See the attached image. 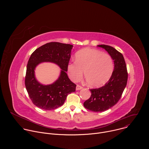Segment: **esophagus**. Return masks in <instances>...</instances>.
<instances>
[{
    "mask_svg": "<svg viewBox=\"0 0 149 149\" xmlns=\"http://www.w3.org/2000/svg\"><path fill=\"white\" fill-rule=\"evenodd\" d=\"M82 88H83V87L82 86H79V85H77V87H76V90H77V91L78 90H81Z\"/></svg>",
    "mask_w": 149,
    "mask_h": 149,
    "instance_id": "esophagus-1",
    "label": "esophagus"
}]
</instances>
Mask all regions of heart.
<instances>
[{
  "label": "heart",
  "mask_w": 149,
  "mask_h": 149,
  "mask_svg": "<svg viewBox=\"0 0 149 149\" xmlns=\"http://www.w3.org/2000/svg\"><path fill=\"white\" fill-rule=\"evenodd\" d=\"M76 61L68 63L67 71L74 82L79 81L84 74L92 87H100L111 78L114 63L111 56L106 53L91 48H85L75 54Z\"/></svg>",
  "instance_id": "1"
}]
</instances>
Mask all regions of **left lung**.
Segmentation results:
<instances>
[{"label":"left lung","mask_w":149,"mask_h":149,"mask_svg":"<svg viewBox=\"0 0 149 149\" xmlns=\"http://www.w3.org/2000/svg\"><path fill=\"white\" fill-rule=\"evenodd\" d=\"M97 46L104 48L111 56L114 69L111 78L104 86L90 89L91 95L84 102V106L90 111L102 112L111 108L119 101L126 87L128 74L122 54L109 45Z\"/></svg>","instance_id":"obj_1"}]
</instances>
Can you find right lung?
Segmentation results:
<instances>
[{"label":"right lung","mask_w":149,"mask_h":149,"mask_svg":"<svg viewBox=\"0 0 149 149\" xmlns=\"http://www.w3.org/2000/svg\"><path fill=\"white\" fill-rule=\"evenodd\" d=\"M73 45L52 42L36 49L28 61L25 76V87L33 104L39 109L51 110L62 106L67 95L75 91L76 85L68 78L67 66ZM52 62L61 69L58 79L53 84L43 85L34 76V70L40 63Z\"/></svg>","instance_id":"obj_1"}]
</instances>
